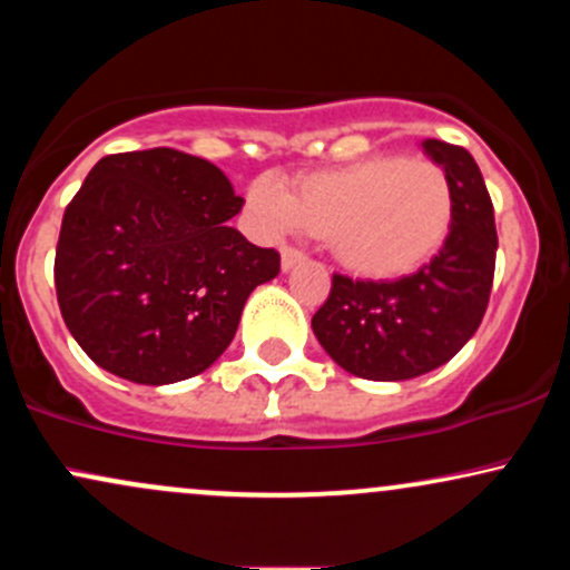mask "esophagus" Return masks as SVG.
<instances>
[{"label":"esophagus","instance_id":"obj_1","mask_svg":"<svg viewBox=\"0 0 570 570\" xmlns=\"http://www.w3.org/2000/svg\"><path fill=\"white\" fill-rule=\"evenodd\" d=\"M303 259H305V254L297 252V248H292V246L281 248V271H284V273H289L292 267L303 263Z\"/></svg>","mask_w":570,"mask_h":570}]
</instances>
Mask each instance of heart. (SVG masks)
I'll return each instance as SVG.
<instances>
[{
	"instance_id": "heart-1",
	"label": "heart",
	"mask_w": 570,
	"mask_h": 570,
	"mask_svg": "<svg viewBox=\"0 0 570 570\" xmlns=\"http://www.w3.org/2000/svg\"><path fill=\"white\" fill-rule=\"evenodd\" d=\"M246 206L267 233L324 238L335 263L364 281L421 271L453 230L455 193L440 163L375 155L330 171L303 174L289 193L254 181Z\"/></svg>"
}]
</instances>
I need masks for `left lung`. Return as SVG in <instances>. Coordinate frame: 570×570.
Masks as SVG:
<instances>
[{"label": "left lung", "mask_w": 570, "mask_h": 570, "mask_svg": "<svg viewBox=\"0 0 570 570\" xmlns=\"http://www.w3.org/2000/svg\"><path fill=\"white\" fill-rule=\"evenodd\" d=\"M453 181V230L429 265L399 281L332 278L313 316V335L351 375L412 381L442 367L472 340L490 299L495 271L493 203L472 155L455 144H421Z\"/></svg>", "instance_id": "1"}]
</instances>
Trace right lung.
Instances as JSON below:
<instances>
[{"label":"right lung","mask_w":570,"mask_h":570,"mask_svg":"<svg viewBox=\"0 0 570 570\" xmlns=\"http://www.w3.org/2000/svg\"><path fill=\"white\" fill-rule=\"evenodd\" d=\"M244 208L214 163L155 147L107 155L63 212L56 294L101 370L141 385L187 381L233 343L248 294L281 271L227 225Z\"/></svg>","instance_id":"1"}]
</instances>
